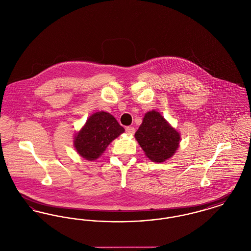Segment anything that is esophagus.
<instances>
[{
    "instance_id": "obj_1",
    "label": "esophagus",
    "mask_w": 251,
    "mask_h": 251,
    "mask_svg": "<svg viewBox=\"0 0 251 251\" xmlns=\"http://www.w3.org/2000/svg\"><path fill=\"white\" fill-rule=\"evenodd\" d=\"M126 132L128 134H133L134 133V128L133 127H126Z\"/></svg>"
}]
</instances>
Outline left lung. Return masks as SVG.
I'll list each match as a JSON object with an SVG mask.
<instances>
[{
	"instance_id": "8db88e82",
	"label": "left lung",
	"mask_w": 251,
	"mask_h": 251,
	"mask_svg": "<svg viewBox=\"0 0 251 251\" xmlns=\"http://www.w3.org/2000/svg\"><path fill=\"white\" fill-rule=\"evenodd\" d=\"M146 155L153 162H164L176 152L179 134L156 111L148 112L134 134Z\"/></svg>"
}]
</instances>
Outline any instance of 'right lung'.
Returning a JSON list of instances; mask_svg holds the SVG:
<instances>
[{
  "mask_svg": "<svg viewBox=\"0 0 251 251\" xmlns=\"http://www.w3.org/2000/svg\"><path fill=\"white\" fill-rule=\"evenodd\" d=\"M124 128L106 112L93 114L74 140L77 152L86 160L93 161L101 155L108 145L122 132Z\"/></svg>",
  "mask_w": 251,
  "mask_h": 251,
  "instance_id": "add662e5",
  "label": "right lung"
}]
</instances>
